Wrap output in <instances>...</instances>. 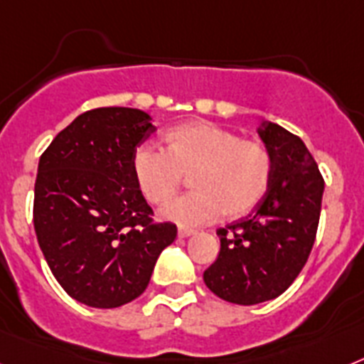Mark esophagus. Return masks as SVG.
<instances>
[{
	"label": "esophagus",
	"mask_w": 364,
	"mask_h": 364,
	"mask_svg": "<svg viewBox=\"0 0 364 364\" xmlns=\"http://www.w3.org/2000/svg\"><path fill=\"white\" fill-rule=\"evenodd\" d=\"M194 233H196L194 229H188V228L177 229V237H179V239H187V237H191V235H194Z\"/></svg>",
	"instance_id": "1"
}]
</instances>
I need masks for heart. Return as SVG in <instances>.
Returning a JSON list of instances; mask_svg holds the SVG:
<instances>
[{
    "instance_id": "1",
    "label": "heart",
    "mask_w": 364,
    "mask_h": 364,
    "mask_svg": "<svg viewBox=\"0 0 364 364\" xmlns=\"http://www.w3.org/2000/svg\"><path fill=\"white\" fill-rule=\"evenodd\" d=\"M164 140L166 151L139 146L131 168L139 191L154 205L170 200L185 176H191L194 191L161 209V216L170 222L198 225L220 215L240 218L257 207L270 187L274 161L259 140L242 139L210 122L176 125Z\"/></svg>"
}]
</instances>
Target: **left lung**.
<instances>
[{"mask_svg":"<svg viewBox=\"0 0 364 364\" xmlns=\"http://www.w3.org/2000/svg\"><path fill=\"white\" fill-rule=\"evenodd\" d=\"M259 136L272 154L267 194L246 218L220 228V253L203 272L218 298L255 305L274 300L292 285L313 250L323 177L300 136L262 122Z\"/></svg>","mask_w":364,"mask_h":364,"instance_id":"1","label":"left lung"}]
</instances>
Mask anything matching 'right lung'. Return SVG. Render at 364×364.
Returning <instances> with one entry per match:
<instances>
[{
	"mask_svg": "<svg viewBox=\"0 0 364 364\" xmlns=\"http://www.w3.org/2000/svg\"><path fill=\"white\" fill-rule=\"evenodd\" d=\"M155 131L129 107L79 114L38 163L33 224L55 279L73 300L112 309L146 291L177 228L154 222L131 159Z\"/></svg>",
	"mask_w": 364,
	"mask_h": 364,
	"instance_id": "1",
	"label": "right lung"
}]
</instances>
